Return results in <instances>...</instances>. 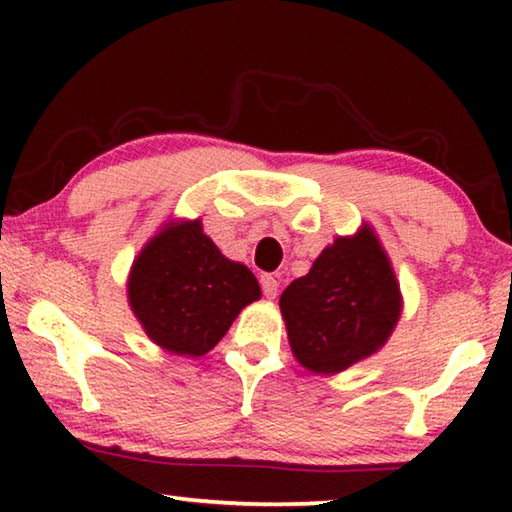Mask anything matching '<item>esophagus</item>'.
<instances>
[{"label":"esophagus","instance_id":"obj_1","mask_svg":"<svg viewBox=\"0 0 512 512\" xmlns=\"http://www.w3.org/2000/svg\"><path fill=\"white\" fill-rule=\"evenodd\" d=\"M259 282H262V291L266 298H275L277 291H280V282H277L273 275H262V280Z\"/></svg>","mask_w":512,"mask_h":512}]
</instances>
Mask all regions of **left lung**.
<instances>
[{
  "instance_id": "1",
  "label": "left lung",
  "mask_w": 512,
  "mask_h": 512,
  "mask_svg": "<svg viewBox=\"0 0 512 512\" xmlns=\"http://www.w3.org/2000/svg\"><path fill=\"white\" fill-rule=\"evenodd\" d=\"M291 350L311 372H341L375 354L400 318L391 262L372 230L339 237L280 298Z\"/></svg>"
}]
</instances>
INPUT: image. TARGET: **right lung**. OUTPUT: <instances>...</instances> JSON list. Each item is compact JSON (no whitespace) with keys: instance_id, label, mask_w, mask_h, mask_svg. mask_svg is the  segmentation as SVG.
I'll list each match as a JSON object with an SVG mask.
<instances>
[{"instance_id":"right-lung-1","label":"right lung","mask_w":512,"mask_h":512,"mask_svg":"<svg viewBox=\"0 0 512 512\" xmlns=\"http://www.w3.org/2000/svg\"><path fill=\"white\" fill-rule=\"evenodd\" d=\"M259 284L244 264L225 259L201 221L164 228L135 259L128 300L164 350L201 357L228 332Z\"/></svg>"}]
</instances>
